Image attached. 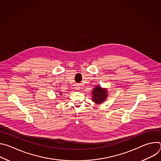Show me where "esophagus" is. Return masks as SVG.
I'll return each mask as SVG.
<instances>
[{"mask_svg": "<svg viewBox=\"0 0 161 161\" xmlns=\"http://www.w3.org/2000/svg\"><path fill=\"white\" fill-rule=\"evenodd\" d=\"M75 88H76V90H80V86L79 85H76Z\"/></svg>", "mask_w": 161, "mask_h": 161, "instance_id": "1", "label": "esophagus"}]
</instances>
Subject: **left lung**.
<instances>
[{
	"mask_svg": "<svg viewBox=\"0 0 161 161\" xmlns=\"http://www.w3.org/2000/svg\"><path fill=\"white\" fill-rule=\"evenodd\" d=\"M108 91L99 85H97L92 91V100L97 104H101L104 102L108 97Z\"/></svg>",
	"mask_w": 161,
	"mask_h": 161,
	"instance_id": "1",
	"label": "left lung"
}]
</instances>
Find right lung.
<instances>
[{"label":"right lung","instance_id":"add662e5","mask_svg":"<svg viewBox=\"0 0 161 161\" xmlns=\"http://www.w3.org/2000/svg\"><path fill=\"white\" fill-rule=\"evenodd\" d=\"M62 93H60V94H58V96H62Z\"/></svg>","mask_w":161,"mask_h":161}]
</instances>
